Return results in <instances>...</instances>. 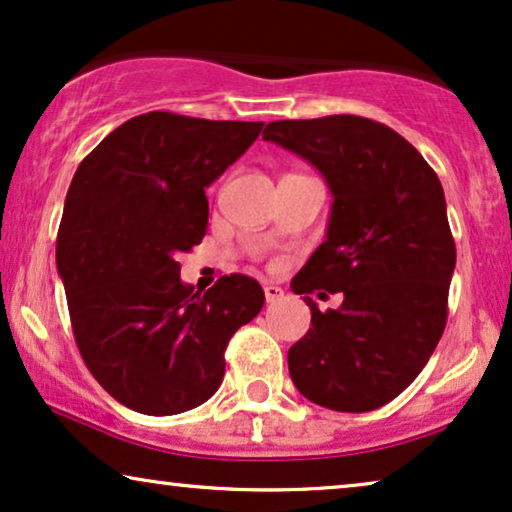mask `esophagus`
<instances>
[{"label":"esophagus","mask_w":512,"mask_h":512,"mask_svg":"<svg viewBox=\"0 0 512 512\" xmlns=\"http://www.w3.org/2000/svg\"><path fill=\"white\" fill-rule=\"evenodd\" d=\"M264 297H267V304H274L283 297V290L274 283H267V285H264Z\"/></svg>","instance_id":"34e87169"}]
</instances>
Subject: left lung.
Instances as JSON below:
<instances>
[{
	"label": "left lung",
	"mask_w": 512,
	"mask_h": 512,
	"mask_svg": "<svg viewBox=\"0 0 512 512\" xmlns=\"http://www.w3.org/2000/svg\"><path fill=\"white\" fill-rule=\"evenodd\" d=\"M264 140L313 163L335 196L325 241L292 278L311 327L290 346V377L327 410H377L445 332L456 245L438 175L403 135L353 114L271 121ZM316 289L339 291L343 306L320 312Z\"/></svg>",
	"instance_id": "left-lung-1"
}]
</instances>
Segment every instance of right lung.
<instances>
[{
  "label": "right lung",
  "mask_w": 512,
  "mask_h": 512,
  "mask_svg": "<svg viewBox=\"0 0 512 512\" xmlns=\"http://www.w3.org/2000/svg\"><path fill=\"white\" fill-rule=\"evenodd\" d=\"M262 126L147 112L114 128L72 177L56 262L74 339L98 384L135 412L206 403L229 339L262 311L255 278L222 276L201 295L177 262L206 236V187Z\"/></svg>",
  "instance_id": "1"
}]
</instances>
